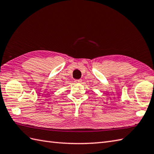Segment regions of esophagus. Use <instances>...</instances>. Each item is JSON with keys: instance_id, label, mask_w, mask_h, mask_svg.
Listing matches in <instances>:
<instances>
[{"instance_id": "obj_1", "label": "esophagus", "mask_w": 154, "mask_h": 154, "mask_svg": "<svg viewBox=\"0 0 154 154\" xmlns=\"http://www.w3.org/2000/svg\"><path fill=\"white\" fill-rule=\"evenodd\" d=\"M75 81L76 83H81V81H82V79H76V80H75Z\"/></svg>"}]
</instances>
